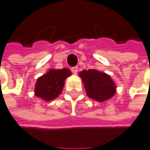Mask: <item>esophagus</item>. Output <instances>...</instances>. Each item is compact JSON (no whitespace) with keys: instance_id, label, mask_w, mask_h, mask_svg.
Segmentation results:
<instances>
[{"instance_id":"esophagus-1","label":"esophagus","mask_w":150,"mask_h":150,"mask_svg":"<svg viewBox=\"0 0 150 150\" xmlns=\"http://www.w3.org/2000/svg\"><path fill=\"white\" fill-rule=\"evenodd\" d=\"M72 72L74 73V74H77V72H78V67H72Z\"/></svg>"}]
</instances>
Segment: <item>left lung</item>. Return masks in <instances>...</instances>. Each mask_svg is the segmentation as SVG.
I'll list each match as a JSON object with an SVG mask.
<instances>
[{
	"label": "left lung",
	"mask_w": 150,
	"mask_h": 150,
	"mask_svg": "<svg viewBox=\"0 0 150 150\" xmlns=\"http://www.w3.org/2000/svg\"><path fill=\"white\" fill-rule=\"evenodd\" d=\"M79 74L91 99L102 102L115 93V85L108 74L94 69L83 70Z\"/></svg>",
	"instance_id": "8db88e82"
}]
</instances>
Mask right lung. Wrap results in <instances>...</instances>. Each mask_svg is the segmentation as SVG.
Listing matches in <instances>:
<instances>
[{
  "label": "right lung",
  "mask_w": 150,
  "mask_h": 150,
  "mask_svg": "<svg viewBox=\"0 0 150 150\" xmlns=\"http://www.w3.org/2000/svg\"><path fill=\"white\" fill-rule=\"evenodd\" d=\"M70 74L71 72L67 68L50 70L37 79L35 95L46 101L57 98L62 91L65 79Z\"/></svg>",
  "instance_id": "right-lung-1"
}]
</instances>
